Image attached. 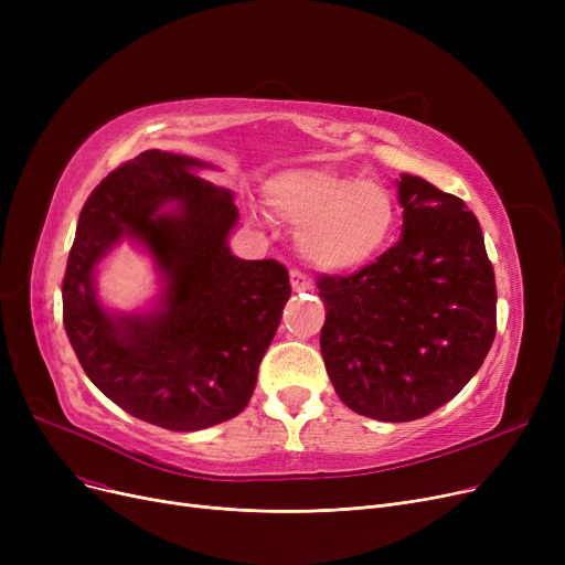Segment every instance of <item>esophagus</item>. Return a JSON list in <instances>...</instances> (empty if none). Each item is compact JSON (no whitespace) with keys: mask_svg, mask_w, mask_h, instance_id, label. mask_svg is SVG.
<instances>
[{"mask_svg":"<svg viewBox=\"0 0 565 565\" xmlns=\"http://www.w3.org/2000/svg\"><path fill=\"white\" fill-rule=\"evenodd\" d=\"M290 286L295 292H302V290H311V279L300 273V270H290Z\"/></svg>","mask_w":565,"mask_h":565,"instance_id":"esophagus-1","label":"esophagus"}]
</instances>
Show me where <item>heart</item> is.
<instances>
[{"label":"heart","instance_id":"1","mask_svg":"<svg viewBox=\"0 0 565 565\" xmlns=\"http://www.w3.org/2000/svg\"><path fill=\"white\" fill-rule=\"evenodd\" d=\"M265 196L277 217L300 228V252L324 270H358L371 263L396 224V199L387 188L332 167L286 171Z\"/></svg>","mask_w":565,"mask_h":565}]
</instances>
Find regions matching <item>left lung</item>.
Masks as SVG:
<instances>
[{
    "label": "left lung",
    "mask_w": 565,
    "mask_h": 565,
    "mask_svg": "<svg viewBox=\"0 0 565 565\" xmlns=\"http://www.w3.org/2000/svg\"><path fill=\"white\" fill-rule=\"evenodd\" d=\"M403 235L348 277H320V352L339 398L377 422H414L449 403L497 334V286L477 215L401 173Z\"/></svg>",
    "instance_id": "8db88e82"
}]
</instances>
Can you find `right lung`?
<instances>
[{
  "instance_id": "obj_1",
  "label": "right lung",
  "mask_w": 565,
  "mask_h": 565,
  "mask_svg": "<svg viewBox=\"0 0 565 565\" xmlns=\"http://www.w3.org/2000/svg\"><path fill=\"white\" fill-rule=\"evenodd\" d=\"M196 167L205 164L153 148L109 171L82 205L62 284L64 328L88 380L132 417L181 433L247 407L290 298L281 263L231 254L233 194ZM167 202L179 207L158 216ZM121 236L166 275L156 315L111 317L95 300V263Z\"/></svg>"
}]
</instances>
